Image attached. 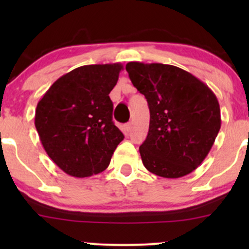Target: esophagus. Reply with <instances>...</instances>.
Instances as JSON below:
<instances>
[{
	"label": "esophagus",
	"mask_w": 249,
	"mask_h": 249,
	"mask_svg": "<svg viewBox=\"0 0 249 249\" xmlns=\"http://www.w3.org/2000/svg\"><path fill=\"white\" fill-rule=\"evenodd\" d=\"M131 130H132V124H131V123H127V124L125 125V132H131Z\"/></svg>",
	"instance_id": "34e87169"
}]
</instances>
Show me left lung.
I'll list each match as a JSON object with an SVG mask.
<instances>
[{"label": "left lung", "mask_w": 249, "mask_h": 249, "mask_svg": "<svg viewBox=\"0 0 249 249\" xmlns=\"http://www.w3.org/2000/svg\"><path fill=\"white\" fill-rule=\"evenodd\" d=\"M126 71L150 108L148 133L139 147L144 166L162 178L193 172L221 126L216 96L204 82L174 65L130 62Z\"/></svg>", "instance_id": "obj_1"}]
</instances>
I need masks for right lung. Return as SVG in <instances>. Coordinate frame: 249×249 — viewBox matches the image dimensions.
Here are the masks:
<instances>
[{
    "label": "right lung",
    "mask_w": 249,
    "mask_h": 249,
    "mask_svg": "<svg viewBox=\"0 0 249 249\" xmlns=\"http://www.w3.org/2000/svg\"><path fill=\"white\" fill-rule=\"evenodd\" d=\"M122 69L121 63L76 68L59 77L37 104L35 126L43 147L71 177L103 172L124 139L112 122L108 97Z\"/></svg>",
    "instance_id": "add662e5"
}]
</instances>
